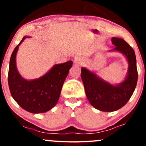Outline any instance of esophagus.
Wrapping results in <instances>:
<instances>
[{
    "label": "esophagus",
    "instance_id": "obj_1",
    "mask_svg": "<svg viewBox=\"0 0 146 146\" xmlns=\"http://www.w3.org/2000/svg\"><path fill=\"white\" fill-rule=\"evenodd\" d=\"M74 62L75 64H81L82 62V58H80V57L76 56V57H75V58H74Z\"/></svg>",
    "mask_w": 146,
    "mask_h": 146
}]
</instances>
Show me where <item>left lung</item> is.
I'll return each mask as SVG.
<instances>
[{
    "mask_svg": "<svg viewBox=\"0 0 146 146\" xmlns=\"http://www.w3.org/2000/svg\"><path fill=\"white\" fill-rule=\"evenodd\" d=\"M114 50L124 54L128 61V73L121 84L113 86L104 81L93 72L82 68V80L87 98L90 104L97 109L104 112H113L125 105L136 88L138 73L137 60L133 48L124 40L113 38Z\"/></svg>",
    "mask_w": 146,
    "mask_h": 146,
    "instance_id": "1",
    "label": "left lung"
}]
</instances>
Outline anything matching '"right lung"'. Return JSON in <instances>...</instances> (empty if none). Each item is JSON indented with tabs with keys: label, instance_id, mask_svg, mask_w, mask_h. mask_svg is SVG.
<instances>
[{
	"label": "right lung",
	"instance_id": "add662e5",
	"mask_svg": "<svg viewBox=\"0 0 146 146\" xmlns=\"http://www.w3.org/2000/svg\"><path fill=\"white\" fill-rule=\"evenodd\" d=\"M14 48L9 62L8 84L14 100L23 109L31 113H45L56 106L60 98L64 82L68 74L73 62L56 64L46 74L37 80H25L20 75L16 65L18 46Z\"/></svg>",
	"mask_w": 146,
	"mask_h": 146
}]
</instances>
